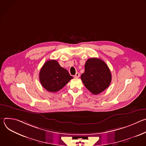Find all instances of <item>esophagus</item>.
<instances>
[{
	"instance_id": "1",
	"label": "esophagus",
	"mask_w": 146,
	"mask_h": 146,
	"mask_svg": "<svg viewBox=\"0 0 146 146\" xmlns=\"http://www.w3.org/2000/svg\"><path fill=\"white\" fill-rule=\"evenodd\" d=\"M74 77H76V78H78V77H80V73H76V74L74 76Z\"/></svg>"
}]
</instances>
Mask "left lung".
I'll return each mask as SVG.
<instances>
[{
  "label": "left lung",
  "mask_w": 146,
  "mask_h": 146,
  "mask_svg": "<svg viewBox=\"0 0 146 146\" xmlns=\"http://www.w3.org/2000/svg\"><path fill=\"white\" fill-rule=\"evenodd\" d=\"M81 79L86 87L93 94L105 91L111 81V74L106 64L100 59H88L85 64V72Z\"/></svg>",
  "instance_id": "8db88e82"
}]
</instances>
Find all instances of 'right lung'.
<instances>
[{
  "instance_id": "obj_1",
  "label": "right lung",
  "mask_w": 146,
  "mask_h": 146,
  "mask_svg": "<svg viewBox=\"0 0 146 146\" xmlns=\"http://www.w3.org/2000/svg\"><path fill=\"white\" fill-rule=\"evenodd\" d=\"M73 78L68 70L61 67L56 60L46 61L39 73L41 86L51 92L59 91Z\"/></svg>"
}]
</instances>
